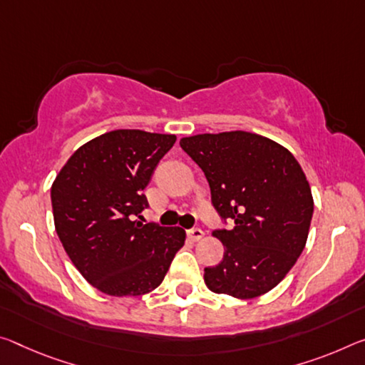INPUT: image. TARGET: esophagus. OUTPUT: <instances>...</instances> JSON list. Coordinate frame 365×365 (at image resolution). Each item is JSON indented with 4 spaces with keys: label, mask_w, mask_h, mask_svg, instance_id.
I'll list each match as a JSON object with an SVG mask.
<instances>
[{
    "label": "esophagus",
    "mask_w": 365,
    "mask_h": 365,
    "mask_svg": "<svg viewBox=\"0 0 365 365\" xmlns=\"http://www.w3.org/2000/svg\"><path fill=\"white\" fill-rule=\"evenodd\" d=\"M187 235H188V239L192 240V242H198V240L203 239L205 232L201 229H198V227H193V229L187 230Z\"/></svg>",
    "instance_id": "esophagus-1"
}]
</instances>
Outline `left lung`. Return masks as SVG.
I'll list each match as a JSON object with an SVG mask.
<instances>
[{
  "instance_id": "8db88e82",
  "label": "left lung",
  "mask_w": 365,
  "mask_h": 365,
  "mask_svg": "<svg viewBox=\"0 0 365 365\" xmlns=\"http://www.w3.org/2000/svg\"><path fill=\"white\" fill-rule=\"evenodd\" d=\"M232 229L214 230L222 262L205 268L210 291L237 299L266 294L296 264L309 237L314 198L307 177L284 146L247 131L182 138Z\"/></svg>"
}]
</instances>
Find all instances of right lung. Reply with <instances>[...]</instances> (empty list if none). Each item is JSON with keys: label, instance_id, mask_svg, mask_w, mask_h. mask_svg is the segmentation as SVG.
Returning a JSON list of instances; mask_svg holds the SVG:
<instances>
[{"label": "right lung", "instance_id": "obj_1", "mask_svg": "<svg viewBox=\"0 0 365 365\" xmlns=\"http://www.w3.org/2000/svg\"><path fill=\"white\" fill-rule=\"evenodd\" d=\"M175 135L108 131L74 153L51 185L55 229L69 259L89 284L115 297L158 287L185 230L141 224L143 190Z\"/></svg>", "mask_w": 365, "mask_h": 365}]
</instances>
